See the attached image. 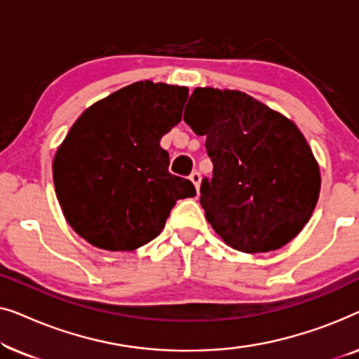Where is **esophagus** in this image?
<instances>
[{
    "label": "esophagus",
    "instance_id": "esophagus-1",
    "mask_svg": "<svg viewBox=\"0 0 359 359\" xmlns=\"http://www.w3.org/2000/svg\"><path fill=\"white\" fill-rule=\"evenodd\" d=\"M189 180L193 181V184L196 186V191L199 193V186H201V173H199V171H193V173H191V176H189Z\"/></svg>",
    "mask_w": 359,
    "mask_h": 359
}]
</instances>
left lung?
Returning a JSON list of instances; mask_svg holds the SVG:
<instances>
[{
  "mask_svg": "<svg viewBox=\"0 0 359 359\" xmlns=\"http://www.w3.org/2000/svg\"><path fill=\"white\" fill-rule=\"evenodd\" d=\"M186 109L214 165L201 205L215 233L243 253L291 242L320 193V170L297 126L242 91L196 88Z\"/></svg>",
  "mask_w": 359,
  "mask_h": 359,
  "instance_id": "1",
  "label": "left lung"
}]
</instances>
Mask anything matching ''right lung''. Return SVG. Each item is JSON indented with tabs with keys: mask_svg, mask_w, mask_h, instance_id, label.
<instances>
[{
	"mask_svg": "<svg viewBox=\"0 0 359 359\" xmlns=\"http://www.w3.org/2000/svg\"><path fill=\"white\" fill-rule=\"evenodd\" d=\"M188 88L137 81L78 117L53 158V184L67 222L109 252L158 237L176 201L194 184L168 171L160 140L181 121Z\"/></svg>",
	"mask_w": 359,
	"mask_h": 359,
	"instance_id": "obj_1",
	"label": "right lung"
}]
</instances>
